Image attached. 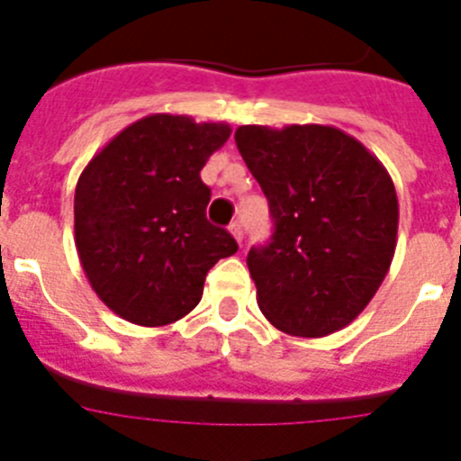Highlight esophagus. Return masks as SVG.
<instances>
[{"instance_id":"esophagus-1","label":"esophagus","mask_w":461,"mask_h":461,"mask_svg":"<svg viewBox=\"0 0 461 461\" xmlns=\"http://www.w3.org/2000/svg\"><path fill=\"white\" fill-rule=\"evenodd\" d=\"M228 230H230V235H233L238 242H242V221H233L228 226Z\"/></svg>"}]
</instances>
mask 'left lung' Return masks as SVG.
Masks as SVG:
<instances>
[{"label": "left lung", "instance_id": "left-lung-1", "mask_svg": "<svg viewBox=\"0 0 461 461\" xmlns=\"http://www.w3.org/2000/svg\"><path fill=\"white\" fill-rule=\"evenodd\" d=\"M235 145L275 219L270 242L247 256L263 316L295 337L353 323L397 247L399 203L385 166L323 124H247Z\"/></svg>", "mask_w": 461, "mask_h": 461}]
</instances>
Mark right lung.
I'll list each match as a JSON object with an SVG mask.
<instances>
[{"label": "right lung", "mask_w": 461, "mask_h": 461, "mask_svg": "<svg viewBox=\"0 0 461 461\" xmlns=\"http://www.w3.org/2000/svg\"><path fill=\"white\" fill-rule=\"evenodd\" d=\"M230 136L157 113L122 129L80 173L73 198L76 249L101 303L129 323L158 328L201 303L203 284L238 242L205 217L201 170Z\"/></svg>", "instance_id": "obj_1"}]
</instances>
